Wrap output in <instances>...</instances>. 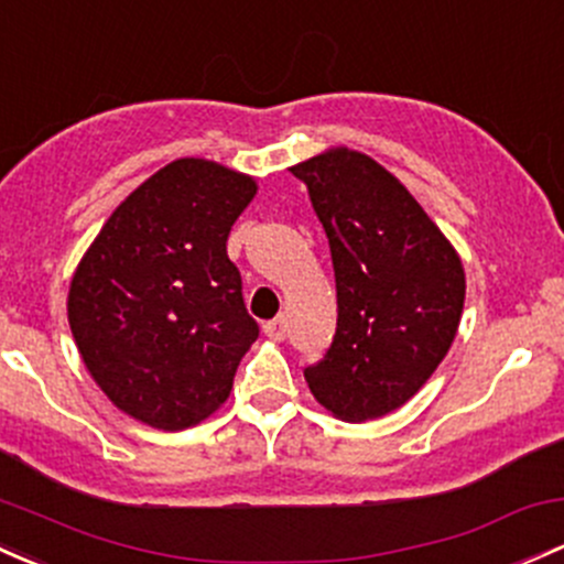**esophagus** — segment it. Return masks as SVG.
Here are the masks:
<instances>
[{
  "label": "esophagus",
  "mask_w": 564,
  "mask_h": 564,
  "mask_svg": "<svg viewBox=\"0 0 564 564\" xmlns=\"http://www.w3.org/2000/svg\"><path fill=\"white\" fill-rule=\"evenodd\" d=\"M264 335L272 337V340H283V337H286V318L278 316V318H272V322H267Z\"/></svg>",
  "instance_id": "esophagus-1"
}]
</instances>
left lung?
I'll return each mask as SVG.
<instances>
[{
    "mask_svg": "<svg viewBox=\"0 0 564 564\" xmlns=\"http://www.w3.org/2000/svg\"><path fill=\"white\" fill-rule=\"evenodd\" d=\"M292 173L327 232L337 286L335 337L305 381L343 422L387 416L452 348L465 270L411 192L365 153L335 148Z\"/></svg>",
    "mask_w": 564,
    "mask_h": 564,
    "instance_id": "8db88e82",
    "label": "left lung"
}]
</instances>
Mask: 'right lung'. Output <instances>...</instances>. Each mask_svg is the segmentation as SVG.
<instances>
[{"label": "right lung", "mask_w": 564, "mask_h": 564, "mask_svg": "<svg viewBox=\"0 0 564 564\" xmlns=\"http://www.w3.org/2000/svg\"><path fill=\"white\" fill-rule=\"evenodd\" d=\"M253 177L177 159L134 188L69 286V329L112 405L156 430H186L229 397L259 324L242 302L227 237Z\"/></svg>", "instance_id": "add662e5"}]
</instances>
